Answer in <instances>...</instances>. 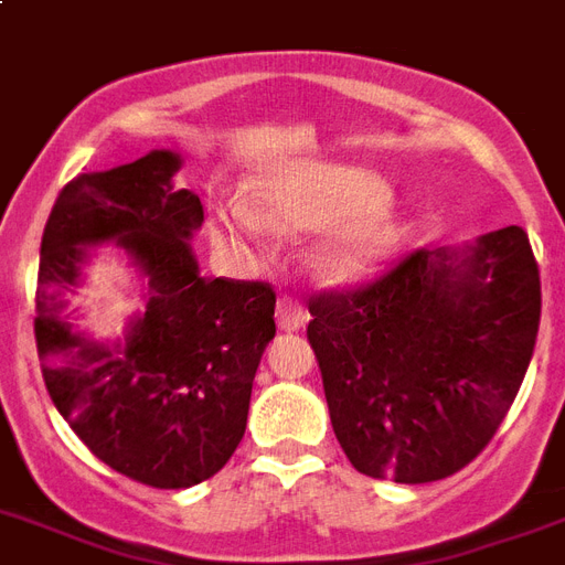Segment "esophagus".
I'll return each instance as SVG.
<instances>
[{
    "mask_svg": "<svg viewBox=\"0 0 565 565\" xmlns=\"http://www.w3.org/2000/svg\"><path fill=\"white\" fill-rule=\"evenodd\" d=\"M275 320H278V329L284 331H299L305 329V322H308V311L301 308L299 301L292 299H278V308H275Z\"/></svg>",
    "mask_w": 565,
    "mask_h": 565,
    "instance_id": "obj_1",
    "label": "esophagus"
}]
</instances>
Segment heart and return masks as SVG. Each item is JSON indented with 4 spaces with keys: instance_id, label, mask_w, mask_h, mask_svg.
I'll list each match as a JSON object with an SVG mask.
<instances>
[{
    "instance_id": "heart-1",
    "label": "heart",
    "mask_w": 565,
    "mask_h": 565,
    "mask_svg": "<svg viewBox=\"0 0 565 565\" xmlns=\"http://www.w3.org/2000/svg\"><path fill=\"white\" fill-rule=\"evenodd\" d=\"M252 198L264 216L248 201H225L215 206V227L236 239H260L264 217L287 234L334 227L313 254V269L329 284L370 275L394 243V222L379 206L385 183L370 171L338 166L278 171L254 180Z\"/></svg>"
}]
</instances>
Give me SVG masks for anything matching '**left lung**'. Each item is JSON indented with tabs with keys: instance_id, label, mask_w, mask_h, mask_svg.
Listing matches in <instances>:
<instances>
[{
	"instance_id": "left-lung-1",
	"label": "left lung",
	"mask_w": 565,
	"mask_h": 565,
	"mask_svg": "<svg viewBox=\"0 0 565 565\" xmlns=\"http://www.w3.org/2000/svg\"><path fill=\"white\" fill-rule=\"evenodd\" d=\"M331 426L355 471L433 483L483 454L531 364L540 266L522 227L459 257L415 248L364 287L308 299Z\"/></svg>"
}]
</instances>
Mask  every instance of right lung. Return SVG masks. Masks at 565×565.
<instances>
[{"label":"right lung","instance_id":"right-lung-1","mask_svg":"<svg viewBox=\"0 0 565 565\" xmlns=\"http://www.w3.org/2000/svg\"><path fill=\"white\" fill-rule=\"evenodd\" d=\"M178 168V153L153 150L76 174L43 227L34 292V340L55 408L100 462L153 489H189L225 468L275 338L273 284L198 275L189 236L204 204L189 189L174 192ZM106 238L149 278L146 313L118 351L85 341L61 317L84 245Z\"/></svg>","mask_w":565,"mask_h":565}]
</instances>
